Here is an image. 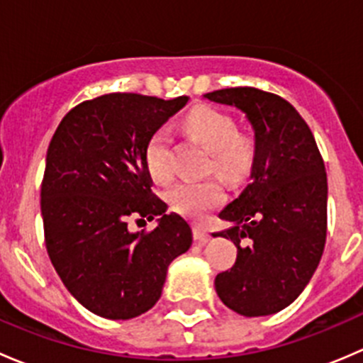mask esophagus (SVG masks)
I'll list each match as a JSON object with an SVG mask.
<instances>
[{
    "label": "esophagus",
    "mask_w": 363,
    "mask_h": 363,
    "mask_svg": "<svg viewBox=\"0 0 363 363\" xmlns=\"http://www.w3.org/2000/svg\"><path fill=\"white\" fill-rule=\"evenodd\" d=\"M193 237H195L196 242H200V244H205L208 240L207 230H205L202 225H195V226H193Z\"/></svg>",
    "instance_id": "34e87169"
}]
</instances>
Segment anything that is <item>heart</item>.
I'll return each instance as SVG.
<instances>
[{
    "instance_id": "heart-1",
    "label": "heart",
    "mask_w": 363,
    "mask_h": 363,
    "mask_svg": "<svg viewBox=\"0 0 363 363\" xmlns=\"http://www.w3.org/2000/svg\"><path fill=\"white\" fill-rule=\"evenodd\" d=\"M189 133L211 151L208 170H214L230 184H237L250 174L255 163V144L251 138L237 133V124L228 113L212 107H199L186 117ZM168 130L152 131L145 144V163L155 181L167 182L172 177ZM170 207L186 218L200 219L225 200V189L216 179L182 181L167 193Z\"/></svg>"
}]
</instances>
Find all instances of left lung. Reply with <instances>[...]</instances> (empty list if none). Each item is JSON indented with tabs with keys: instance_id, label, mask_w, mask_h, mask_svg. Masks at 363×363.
Wrapping results in <instances>:
<instances>
[{
	"instance_id": "8db88e82",
	"label": "left lung",
	"mask_w": 363,
	"mask_h": 363,
	"mask_svg": "<svg viewBox=\"0 0 363 363\" xmlns=\"http://www.w3.org/2000/svg\"><path fill=\"white\" fill-rule=\"evenodd\" d=\"M246 113L255 131L251 182L219 218L233 226L235 265L216 276L221 302L242 316L279 313L303 291L327 240V172L313 131L281 96L256 87L203 94ZM246 238L247 247L240 244Z\"/></svg>"
}]
</instances>
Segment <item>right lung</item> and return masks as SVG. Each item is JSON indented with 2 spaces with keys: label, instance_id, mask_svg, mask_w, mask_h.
Masks as SVG:
<instances>
[{
  "label": "right lung",
  "instance_id": "1",
  "mask_svg": "<svg viewBox=\"0 0 363 363\" xmlns=\"http://www.w3.org/2000/svg\"><path fill=\"white\" fill-rule=\"evenodd\" d=\"M111 93L73 107L47 149L42 218L49 258L91 313L131 320L160 300L168 265L193 242L191 228L151 191L145 144L188 104ZM130 215L159 218L152 233L127 228Z\"/></svg>",
  "mask_w": 363,
  "mask_h": 363
}]
</instances>
